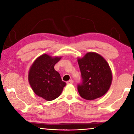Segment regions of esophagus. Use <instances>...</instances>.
I'll return each instance as SVG.
<instances>
[{
  "mask_svg": "<svg viewBox=\"0 0 134 134\" xmlns=\"http://www.w3.org/2000/svg\"><path fill=\"white\" fill-rule=\"evenodd\" d=\"M73 80H68V81H67V82H66V83L68 84V85H69V84H72V83H73Z\"/></svg>",
  "mask_w": 134,
  "mask_h": 134,
  "instance_id": "1",
  "label": "esophagus"
}]
</instances>
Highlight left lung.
Returning a JSON list of instances; mask_svg holds the SVG:
<instances>
[{
    "label": "left lung",
    "instance_id": "obj_1",
    "mask_svg": "<svg viewBox=\"0 0 134 134\" xmlns=\"http://www.w3.org/2000/svg\"><path fill=\"white\" fill-rule=\"evenodd\" d=\"M77 62L82 77L77 89L80 96L94 100L104 96L112 82V72L107 62L98 53L89 52Z\"/></svg>",
    "mask_w": 134,
    "mask_h": 134
}]
</instances>
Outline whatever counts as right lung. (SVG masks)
<instances>
[{
  "label": "right lung",
  "instance_id": "obj_1",
  "mask_svg": "<svg viewBox=\"0 0 134 134\" xmlns=\"http://www.w3.org/2000/svg\"><path fill=\"white\" fill-rule=\"evenodd\" d=\"M62 57L44 54L36 58L29 71L28 80L34 92L46 100H52L61 94L66 85L62 81L54 66Z\"/></svg>",
  "mask_w": 134,
  "mask_h": 134
}]
</instances>
